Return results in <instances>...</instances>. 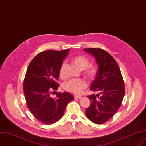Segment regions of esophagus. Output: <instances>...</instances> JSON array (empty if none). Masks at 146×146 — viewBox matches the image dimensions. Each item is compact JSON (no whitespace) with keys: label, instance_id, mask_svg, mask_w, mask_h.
Segmentation results:
<instances>
[{"label":"esophagus","instance_id":"34e87169","mask_svg":"<svg viewBox=\"0 0 146 146\" xmlns=\"http://www.w3.org/2000/svg\"><path fill=\"white\" fill-rule=\"evenodd\" d=\"M82 98V97L80 96H78V95H74V99H81Z\"/></svg>","mask_w":146,"mask_h":146}]
</instances>
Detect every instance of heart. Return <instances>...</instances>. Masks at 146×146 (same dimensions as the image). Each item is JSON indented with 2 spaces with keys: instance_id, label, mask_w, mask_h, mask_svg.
Here are the masks:
<instances>
[{
  "instance_id": "heart-1",
  "label": "heart",
  "mask_w": 146,
  "mask_h": 146,
  "mask_svg": "<svg viewBox=\"0 0 146 146\" xmlns=\"http://www.w3.org/2000/svg\"><path fill=\"white\" fill-rule=\"evenodd\" d=\"M72 61L75 66L80 70L85 69L89 64L88 59L82 55L75 56ZM65 67H66V64L63 63L59 70V74L61 77H64L65 75ZM97 72H98V69L96 67L90 66L86 69L85 74L90 79H93L96 76ZM87 86L88 84L84 79H73L65 82L63 85V87L65 90L68 91V92L79 94H81L83 91L87 88Z\"/></svg>"
}]
</instances>
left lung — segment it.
I'll use <instances>...</instances> for the list:
<instances>
[{
    "instance_id": "8db88e82",
    "label": "left lung",
    "mask_w": 146,
    "mask_h": 146,
    "mask_svg": "<svg viewBox=\"0 0 146 146\" xmlns=\"http://www.w3.org/2000/svg\"><path fill=\"white\" fill-rule=\"evenodd\" d=\"M96 59L98 70L90 90L99 93L88 96L90 106L85 115L94 123L100 125L108 121L121 105L125 89L120 69L109 53L99 48H84Z\"/></svg>"
}]
</instances>
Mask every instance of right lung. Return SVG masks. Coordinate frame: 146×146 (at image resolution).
Segmentation results:
<instances>
[{
  "mask_svg": "<svg viewBox=\"0 0 146 146\" xmlns=\"http://www.w3.org/2000/svg\"><path fill=\"white\" fill-rule=\"evenodd\" d=\"M70 50H47L36 55L30 62L23 81L26 105L37 120L52 125L61 119L67 104L73 99L68 92L50 94L57 90L59 70Z\"/></svg>",
  "mask_w": 146,
  "mask_h": 146,
  "instance_id": "add662e5",
  "label": "right lung"
}]
</instances>
